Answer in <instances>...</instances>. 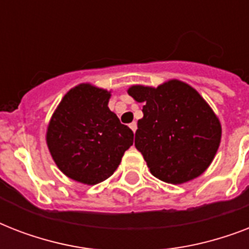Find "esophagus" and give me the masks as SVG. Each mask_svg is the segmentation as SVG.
I'll return each mask as SVG.
<instances>
[{
	"label": "esophagus",
	"instance_id": "obj_1",
	"mask_svg": "<svg viewBox=\"0 0 249 249\" xmlns=\"http://www.w3.org/2000/svg\"><path fill=\"white\" fill-rule=\"evenodd\" d=\"M129 128L132 129L133 133H136V130H137V123H132V124H129Z\"/></svg>",
	"mask_w": 249,
	"mask_h": 249
}]
</instances>
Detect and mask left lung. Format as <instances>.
<instances>
[{
    "instance_id": "8db88e82",
    "label": "left lung",
    "mask_w": 249,
    "mask_h": 249,
    "mask_svg": "<svg viewBox=\"0 0 249 249\" xmlns=\"http://www.w3.org/2000/svg\"><path fill=\"white\" fill-rule=\"evenodd\" d=\"M128 94L143 103L136 148L152 176L181 185L207 170L220 147V119L189 84L169 80L158 88L132 85Z\"/></svg>"
}]
</instances>
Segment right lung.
<instances>
[{"label": "right lung", "instance_id": "right-lung-1", "mask_svg": "<svg viewBox=\"0 0 249 249\" xmlns=\"http://www.w3.org/2000/svg\"><path fill=\"white\" fill-rule=\"evenodd\" d=\"M111 91L91 84L72 88L58 105L46 129V144L60 172L84 185L111 177L133 132L108 108Z\"/></svg>", "mask_w": 249, "mask_h": 249}]
</instances>
